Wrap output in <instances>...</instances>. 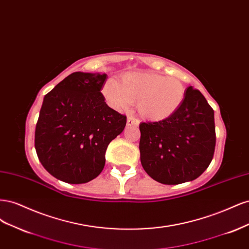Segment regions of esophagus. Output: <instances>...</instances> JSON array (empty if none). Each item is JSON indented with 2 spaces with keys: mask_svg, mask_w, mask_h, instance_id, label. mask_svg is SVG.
<instances>
[{
  "mask_svg": "<svg viewBox=\"0 0 249 249\" xmlns=\"http://www.w3.org/2000/svg\"><path fill=\"white\" fill-rule=\"evenodd\" d=\"M139 120L133 116H127L126 118V125H138Z\"/></svg>",
  "mask_w": 249,
  "mask_h": 249,
  "instance_id": "34e87169",
  "label": "esophagus"
}]
</instances>
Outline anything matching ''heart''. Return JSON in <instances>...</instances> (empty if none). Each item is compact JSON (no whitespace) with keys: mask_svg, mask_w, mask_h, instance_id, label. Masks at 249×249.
I'll list each match as a JSON object with an SVG mask.
<instances>
[{"mask_svg":"<svg viewBox=\"0 0 249 249\" xmlns=\"http://www.w3.org/2000/svg\"><path fill=\"white\" fill-rule=\"evenodd\" d=\"M108 104L116 110H125L137 102L139 114L147 120L160 122L171 116L180 107L186 89L175 78L148 72H129L120 83L110 80L104 87Z\"/></svg>","mask_w":249,"mask_h":249,"instance_id":"obj_1","label":"heart"}]
</instances>
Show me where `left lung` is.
Returning a JSON list of instances; mask_svg holds the SVG:
<instances>
[{
    "label": "left lung",
    "instance_id": "1",
    "mask_svg": "<svg viewBox=\"0 0 249 249\" xmlns=\"http://www.w3.org/2000/svg\"><path fill=\"white\" fill-rule=\"evenodd\" d=\"M140 160L147 175L165 185L197 178L213 159L214 110L200 91L186 88L185 99L171 116L141 123Z\"/></svg>",
    "mask_w": 249,
    "mask_h": 249
}]
</instances>
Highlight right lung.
Masks as SVG:
<instances>
[{
    "mask_svg": "<svg viewBox=\"0 0 249 249\" xmlns=\"http://www.w3.org/2000/svg\"><path fill=\"white\" fill-rule=\"evenodd\" d=\"M107 74L76 71L44 95L35 130L42 166L69 184H84L102 172L107 147L124 129L126 117L102 94Z\"/></svg>",
    "mask_w": 249,
    "mask_h": 249,
    "instance_id": "add662e5",
    "label": "right lung"
}]
</instances>
